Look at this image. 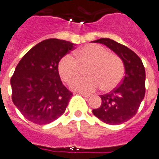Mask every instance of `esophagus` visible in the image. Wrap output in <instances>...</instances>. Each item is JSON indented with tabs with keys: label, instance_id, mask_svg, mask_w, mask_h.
<instances>
[{
	"label": "esophagus",
	"instance_id": "1",
	"mask_svg": "<svg viewBox=\"0 0 159 159\" xmlns=\"http://www.w3.org/2000/svg\"><path fill=\"white\" fill-rule=\"evenodd\" d=\"M79 93L82 95V96H84V97H86V98H89L91 96V94H88V93H83V92H79Z\"/></svg>",
	"mask_w": 159,
	"mask_h": 159
}]
</instances>
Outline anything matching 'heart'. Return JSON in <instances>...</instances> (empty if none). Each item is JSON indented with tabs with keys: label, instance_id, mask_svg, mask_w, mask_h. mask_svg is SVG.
I'll use <instances>...</instances> for the list:
<instances>
[{
	"label": "heart",
	"instance_id": "obj_1",
	"mask_svg": "<svg viewBox=\"0 0 159 159\" xmlns=\"http://www.w3.org/2000/svg\"><path fill=\"white\" fill-rule=\"evenodd\" d=\"M75 57L66 53L58 64V71L61 80L69 83L86 68L89 75L80 76L71 83L73 90L93 92L102 87L104 91L114 89L124 77L123 61L118 55L110 53L104 46L90 44L75 52Z\"/></svg>",
	"mask_w": 159,
	"mask_h": 159
}]
</instances>
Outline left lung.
Here are the masks:
<instances>
[{
	"label": "left lung",
	"mask_w": 159,
	"mask_h": 159,
	"mask_svg": "<svg viewBox=\"0 0 159 159\" xmlns=\"http://www.w3.org/2000/svg\"><path fill=\"white\" fill-rule=\"evenodd\" d=\"M111 49L123 61L125 76L109 93L100 95L101 106L93 110L98 119L109 125H120L135 116L145 94V70L142 61L127 47L108 38L94 40Z\"/></svg>",
	"instance_id": "1"
}]
</instances>
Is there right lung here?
Segmentation results:
<instances>
[{"label": "right lung", "mask_w": 159, "mask_h": 159, "mask_svg": "<svg viewBox=\"0 0 159 159\" xmlns=\"http://www.w3.org/2000/svg\"><path fill=\"white\" fill-rule=\"evenodd\" d=\"M75 44L48 39L22 57L11 77L12 100L32 123L47 125L65 112L73 93L59 75L58 64Z\"/></svg>", "instance_id": "add662e5"}]
</instances>
